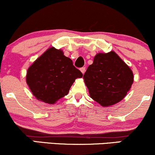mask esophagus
I'll return each mask as SVG.
<instances>
[{
	"label": "esophagus",
	"mask_w": 155,
	"mask_h": 155,
	"mask_svg": "<svg viewBox=\"0 0 155 155\" xmlns=\"http://www.w3.org/2000/svg\"><path fill=\"white\" fill-rule=\"evenodd\" d=\"M80 71H81V73H82V74H84L85 73V71H86V68H85V67H82V68H80Z\"/></svg>",
	"instance_id": "1"
}]
</instances>
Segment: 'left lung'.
Listing matches in <instances>:
<instances>
[{
  "mask_svg": "<svg viewBox=\"0 0 155 155\" xmlns=\"http://www.w3.org/2000/svg\"><path fill=\"white\" fill-rule=\"evenodd\" d=\"M90 97L102 106L120 102L133 82V74L114 51L99 53L84 74Z\"/></svg>",
  "mask_w": 155,
  "mask_h": 155,
  "instance_id": "left-lung-1",
  "label": "left lung"
}]
</instances>
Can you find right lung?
Listing matches in <instances>:
<instances>
[{"label": "right lung", "mask_w": 155, "mask_h": 155, "mask_svg": "<svg viewBox=\"0 0 155 155\" xmlns=\"http://www.w3.org/2000/svg\"><path fill=\"white\" fill-rule=\"evenodd\" d=\"M82 76L70 58L51 47L28 68L26 81L38 100L53 104L66 95L76 78Z\"/></svg>", "instance_id": "obj_1"}]
</instances>
